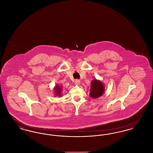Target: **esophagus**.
<instances>
[{
  "mask_svg": "<svg viewBox=\"0 0 153 153\" xmlns=\"http://www.w3.org/2000/svg\"><path fill=\"white\" fill-rule=\"evenodd\" d=\"M74 83H75V84H76V85H79L80 83V80H78V79L75 80V81H74Z\"/></svg>",
  "mask_w": 153,
  "mask_h": 153,
  "instance_id": "esophagus-1",
  "label": "esophagus"
}]
</instances>
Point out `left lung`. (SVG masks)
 Wrapping results in <instances>:
<instances>
[{
    "label": "left lung",
    "instance_id": "8db88e82",
    "mask_svg": "<svg viewBox=\"0 0 153 153\" xmlns=\"http://www.w3.org/2000/svg\"><path fill=\"white\" fill-rule=\"evenodd\" d=\"M89 95L92 98L99 97L103 94L105 88L100 81L96 79L92 80Z\"/></svg>",
    "mask_w": 153,
    "mask_h": 153
}]
</instances>
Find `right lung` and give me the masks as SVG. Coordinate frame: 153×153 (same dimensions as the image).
<instances>
[{
  "instance_id": "obj_1",
  "label": "right lung",
  "mask_w": 153,
  "mask_h": 153,
  "mask_svg": "<svg viewBox=\"0 0 153 153\" xmlns=\"http://www.w3.org/2000/svg\"><path fill=\"white\" fill-rule=\"evenodd\" d=\"M61 91H62V88L59 87L58 85H56V87L54 88V91L56 93V95L58 96H61Z\"/></svg>"
}]
</instances>
